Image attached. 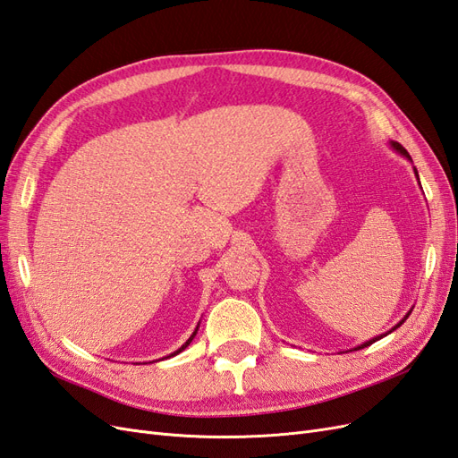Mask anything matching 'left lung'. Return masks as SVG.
<instances>
[{"label": "left lung", "instance_id": "left-lung-1", "mask_svg": "<svg viewBox=\"0 0 458 458\" xmlns=\"http://www.w3.org/2000/svg\"><path fill=\"white\" fill-rule=\"evenodd\" d=\"M390 147H392V148H394L395 152H399V155H401V157H405L407 160H411V157H409V152H407V150H405L403 147H401V145H399L397 141H390ZM411 162H412V160H411ZM412 170H414V175H417V179H419V172H417V168H412ZM419 183H420V182H419ZM420 189H422V187H420ZM411 311H412V310H409V311H407V315H405L403 318H401V321H399V323H397V325H395V327H394L392 330H387V332H386V335H380V336H374V338H370V340L363 342L361 345H357V348H353V350H363V348H367V345H370V344H374V342H377V340H380V338H384V336H387V335H390V332H394L395 328H399L401 325H403V323L407 321V317L411 315Z\"/></svg>", "mask_w": 458, "mask_h": 458}]
</instances>
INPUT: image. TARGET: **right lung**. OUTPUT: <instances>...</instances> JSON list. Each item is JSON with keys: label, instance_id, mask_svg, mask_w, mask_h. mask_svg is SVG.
<instances>
[{"label": "right lung", "instance_id": "right-lung-1", "mask_svg": "<svg viewBox=\"0 0 458 458\" xmlns=\"http://www.w3.org/2000/svg\"><path fill=\"white\" fill-rule=\"evenodd\" d=\"M197 330H199V325H197V328H195V332H192V335H191V338H189V340H187V342H185V344H183V345H182V348H179V350H175V352H174V353H170V355H168V357H174V355H177V353H182V352H183V350H185V348H187V345H189V344H191V342H192V338H195V336H197Z\"/></svg>", "mask_w": 458, "mask_h": 458}]
</instances>
